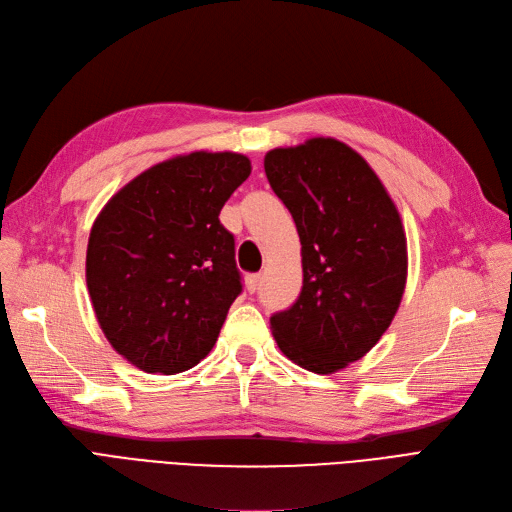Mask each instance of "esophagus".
Segmentation results:
<instances>
[{
  "label": "esophagus",
  "instance_id": "esophagus-1",
  "mask_svg": "<svg viewBox=\"0 0 512 512\" xmlns=\"http://www.w3.org/2000/svg\"><path fill=\"white\" fill-rule=\"evenodd\" d=\"M258 285H260V275L258 273L245 275V290H248L250 294H254L258 290Z\"/></svg>",
  "mask_w": 512,
  "mask_h": 512
}]
</instances>
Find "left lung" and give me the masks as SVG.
I'll use <instances>...</instances> for the list:
<instances>
[{"mask_svg":"<svg viewBox=\"0 0 512 512\" xmlns=\"http://www.w3.org/2000/svg\"><path fill=\"white\" fill-rule=\"evenodd\" d=\"M264 172L302 245V292L271 317L273 336L304 370L338 372L372 349L399 309L401 216L370 163L336 138L273 149Z\"/></svg>","mask_w":512,"mask_h":512,"instance_id":"1","label":"left lung"}]
</instances>
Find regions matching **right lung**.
Instances as JSON below:
<instances>
[{
    "mask_svg": "<svg viewBox=\"0 0 512 512\" xmlns=\"http://www.w3.org/2000/svg\"><path fill=\"white\" fill-rule=\"evenodd\" d=\"M239 153L195 151L138 174L96 216L86 281L100 330L138 370L178 374L206 357L241 294L220 210L250 176Z\"/></svg>",
    "mask_w": 512,
    "mask_h": 512,
    "instance_id": "add662e5",
    "label": "right lung"
}]
</instances>
